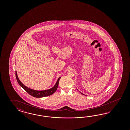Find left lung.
<instances>
[{
	"instance_id": "obj_1",
	"label": "left lung",
	"mask_w": 130,
	"mask_h": 130,
	"mask_svg": "<svg viewBox=\"0 0 130 130\" xmlns=\"http://www.w3.org/2000/svg\"><path fill=\"white\" fill-rule=\"evenodd\" d=\"M80 93H81V92H80ZM82 93V94H83V93ZM83 94L84 95H85Z\"/></svg>"
}]
</instances>
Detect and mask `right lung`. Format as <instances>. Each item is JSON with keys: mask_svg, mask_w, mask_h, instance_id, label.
<instances>
[{"mask_svg": "<svg viewBox=\"0 0 130 130\" xmlns=\"http://www.w3.org/2000/svg\"><path fill=\"white\" fill-rule=\"evenodd\" d=\"M16 77L17 82L20 84V86L22 87V88L26 91L29 94L31 95L32 96H33V97H36V98H41V97H46V96H50V95H51L52 94H53L58 88L59 79L61 78V77H59V79H58L57 82L56 83L55 85L52 88H51V89L44 90V91H37V90H32L31 89H30L27 87L25 85H24L20 81V79H19L16 71Z\"/></svg>", "mask_w": 130, "mask_h": 130, "instance_id": "1", "label": "right lung"}]
</instances>
